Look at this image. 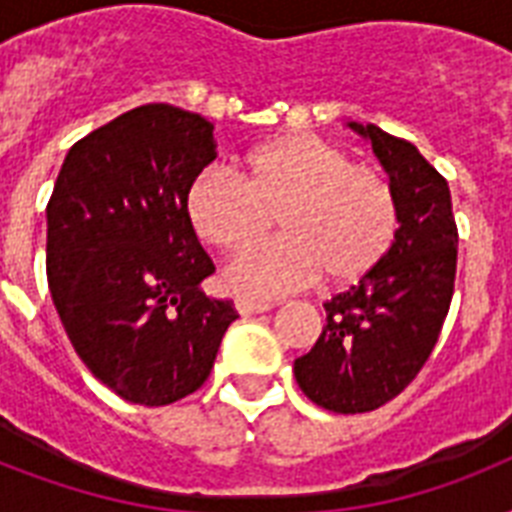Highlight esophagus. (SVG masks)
<instances>
[{
    "instance_id": "34e87169",
    "label": "esophagus",
    "mask_w": 512,
    "mask_h": 512,
    "mask_svg": "<svg viewBox=\"0 0 512 512\" xmlns=\"http://www.w3.org/2000/svg\"><path fill=\"white\" fill-rule=\"evenodd\" d=\"M271 303H255V300H236V311L239 316H252V313H265L271 311Z\"/></svg>"
}]
</instances>
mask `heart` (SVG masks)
I'll return each mask as SVG.
<instances>
[{
	"label": "heart",
	"instance_id": "b5f03b06",
	"mask_svg": "<svg viewBox=\"0 0 512 512\" xmlns=\"http://www.w3.org/2000/svg\"><path fill=\"white\" fill-rule=\"evenodd\" d=\"M185 207L201 239L225 252L262 238L280 212L288 236L247 250L225 268V287L244 297L284 295L321 276L327 287H350L380 265L398 228L388 177L311 132L252 148L244 177L204 170L188 188Z\"/></svg>",
	"mask_w": 512,
	"mask_h": 512
}]
</instances>
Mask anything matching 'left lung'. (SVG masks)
Instances as JSON below:
<instances>
[{
	"label": "left lung",
	"mask_w": 512,
	"mask_h": 512,
	"mask_svg": "<svg viewBox=\"0 0 512 512\" xmlns=\"http://www.w3.org/2000/svg\"><path fill=\"white\" fill-rule=\"evenodd\" d=\"M348 127L372 143L388 172L398 231L374 271L324 303L327 327L295 358L300 390L337 414L372 412L417 377L441 335L457 271L449 183L412 143L374 124Z\"/></svg>",
	"instance_id": "obj_1"
}]
</instances>
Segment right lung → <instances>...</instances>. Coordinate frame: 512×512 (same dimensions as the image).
I'll return each mask as SVG.
<instances>
[{"mask_svg":"<svg viewBox=\"0 0 512 512\" xmlns=\"http://www.w3.org/2000/svg\"><path fill=\"white\" fill-rule=\"evenodd\" d=\"M217 143L167 103L132 108L63 159L47 204V284L76 356L116 396L167 406L199 390L231 300L199 284L215 265L188 217V188Z\"/></svg>","mask_w":512,"mask_h":512,"instance_id":"1","label":"right lung"}]
</instances>
